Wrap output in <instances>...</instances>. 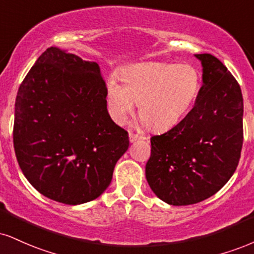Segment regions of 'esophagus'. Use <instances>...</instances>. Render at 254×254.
I'll list each match as a JSON object with an SVG mask.
<instances>
[{
	"instance_id": "obj_1",
	"label": "esophagus",
	"mask_w": 254,
	"mask_h": 254,
	"mask_svg": "<svg viewBox=\"0 0 254 254\" xmlns=\"http://www.w3.org/2000/svg\"><path fill=\"white\" fill-rule=\"evenodd\" d=\"M142 138H143V136L138 135V133L132 132V131H130V132H129V139H130V142H131V143H132V142H136V140L142 139Z\"/></svg>"
}]
</instances>
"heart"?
Here are the masks:
<instances>
[{
  "label": "heart",
  "mask_w": 254,
  "mask_h": 254,
  "mask_svg": "<svg viewBox=\"0 0 254 254\" xmlns=\"http://www.w3.org/2000/svg\"><path fill=\"white\" fill-rule=\"evenodd\" d=\"M123 85L115 78L108 84L112 116L123 123L138 103L140 122L149 129L173 127L190 110L200 91V74L190 65L142 63L125 68Z\"/></svg>",
  "instance_id": "1"
}]
</instances>
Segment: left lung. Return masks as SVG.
Returning a JSON list of instances; mask_svg holds the SVG:
<instances>
[{
  "mask_svg": "<svg viewBox=\"0 0 254 254\" xmlns=\"http://www.w3.org/2000/svg\"><path fill=\"white\" fill-rule=\"evenodd\" d=\"M202 64V87L194 108L173 129L152 136L145 177L164 202L188 206L206 200L227 183L243 148V94L227 67L212 54Z\"/></svg>",
  "mask_w": 254,
  "mask_h": 254,
  "instance_id": "obj_1",
  "label": "left lung"
}]
</instances>
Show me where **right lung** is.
<instances>
[{
    "label": "right lung",
    "instance_id": "add662e5",
    "mask_svg": "<svg viewBox=\"0 0 254 254\" xmlns=\"http://www.w3.org/2000/svg\"><path fill=\"white\" fill-rule=\"evenodd\" d=\"M106 96L97 63L57 47L27 73L15 100L13 139L21 170L39 193L80 204L109 187L129 136L110 117Z\"/></svg>",
    "mask_w": 254,
    "mask_h": 254
}]
</instances>
